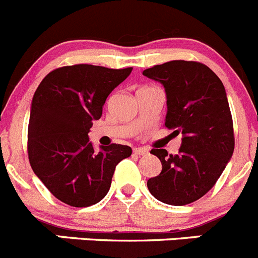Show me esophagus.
Here are the masks:
<instances>
[{
  "label": "esophagus",
  "instance_id": "obj_1",
  "mask_svg": "<svg viewBox=\"0 0 258 258\" xmlns=\"http://www.w3.org/2000/svg\"><path fill=\"white\" fill-rule=\"evenodd\" d=\"M133 152L138 156H145V155H147L148 151L145 150V148H134Z\"/></svg>",
  "mask_w": 258,
  "mask_h": 258
}]
</instances>
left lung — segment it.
Masks as SVG:
<instances>
[{
    "label": "left lung",
    "instance_id": "obj_1",
    "mask_svg": "<svg viewBox=\"0 0 258 258\" xmlns=\"http://www.w3.org/2000/svg\"><path fill=\"white\" fill-rule=\"evenodd\" d=\"M143 75L164 84L165 126L183 137L176 155L151 150L162 170L148 179V190L166 205L184 206L209 192L233 155L235 139L225 88L209 66L198 61H169L146 69Z\"/></svg>",
    "mask_w": 258,
    "mask_h": 258
}]
</instances>
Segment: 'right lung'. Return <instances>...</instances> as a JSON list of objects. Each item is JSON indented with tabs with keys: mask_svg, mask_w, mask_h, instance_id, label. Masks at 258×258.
<instances>
[{
	"mask_svg": "<svg viewBox=\"0 0 258 258\" xmlns=\"http://www.w3.org/2000/svg\"><path fill=\"white\" fill-rule=\"evenodd\" d=\"M132 70L62 66L48 73L35 91L28 125L30 166L49 192L69 206L100 202L116 165L132 155L129 146L116 143L96 152L88 138L107 96Z\"/></svg>",
	"mask_w": 258,
	"mask_h": 258,
	"instance_id": "obj_1",
	"label": "right lung"
}]
</instances>
